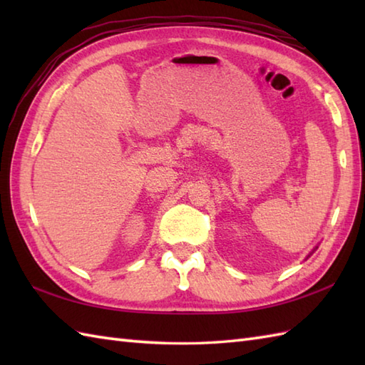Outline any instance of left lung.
I'll use <instances>...</instances> for the list:
<instances>
[{
  "label": "left lung",
  "mask_w": 365,
  "mask_h": 365,
  "mask_svg": "<svg viewBox=\"0 0 365 365\" xmlns=\"http://www.w3.org/2000/svg\"><path fill=\"white\" fill-rule=\"evenodd\" d=\"M317 247H319V246H315V247H314V251L317 250ZM314 251H312V252H314ZM312 252H311V254H309V255H312ZM309 255H307V257H309Z\"/></svg>",
  "instance_id": "8db88e82"
}]
</instances>
